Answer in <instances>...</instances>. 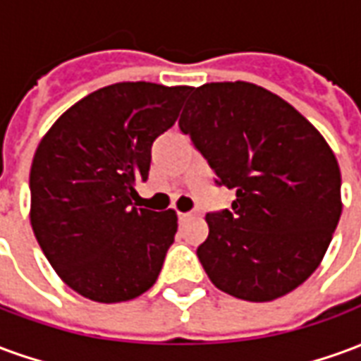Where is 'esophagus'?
Instances as JSON below:
<instances>
[{
  "label": "esophagus",
  "mask_w": 361,
  "mask_h": 361,
  "mask_svg": "<svg viewBox=\"0 0 361 361\" xmlns=\"http://www.w3.org/2000/svg\"><path fill=\"white\" fill-rule=\"evenodd\" d=\"M191 219H193V216H191V212H180V214H178V220H180V224H185V222H189Z\"/></svg>",
  "instance_id": "1"
}]
</instances>
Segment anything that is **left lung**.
<instances>
[{"instance_id": "left-lung-1", "label": "left lung", "mask_w": 361, "mask_h": 361, "mask_svg": "<svg viewBox=\"0 0 361 361\" xmlns=\"http://www.w3.org/2000/svg\"><path fill=\"white\" fill-rule=\"evenodd\" d=\"M180 129L234 189L232 209L209 212L197 257L214 286L272 302L303 284L341 220V168L325 137L292 104L253 82L189 90Z\"/></svg>"}]
</instances>
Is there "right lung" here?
Here are the masks:
<instances>
[{"instance_id": "add662e5", "label": "right lung", "mask_w": 361, "mask_h": 361, "mask_svg": "<svg viewBox=\"0 0 361 361\" xmlns=\"http://www.w3.org/2000/svg\"><path fill=\"white\" fill-rule=\"evenodd\" d=\"M191 87L116 82L81 98L48 129L30 166V224L67 286L92 302H129L158 279L178 232L172 209H137L150 147Z\"/></svg>"}]
</instances>
